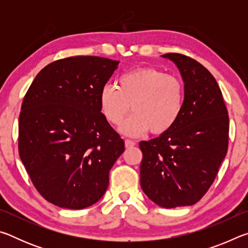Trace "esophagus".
I'll list each match as a JSON object with an SVG mask.
<instances>
[{"label":"esophagus","instance_id":"esophagus-1","mask_svg":"<svg viewBox=\"0 0 248 248\" xmlns=\"http://www.w3.org/2000/svg\"><path fill=\"white\" fill-rule=\"evenodd\" d=\"M124 145H125V148H132V146L136 145V142L132 141V140L125 139L124 140Z\"/></svg>","mask_w":248,"mask_h":248}]
</instances>
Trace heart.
I'll use <instances>...</instances> for the list:
<instances>
[{
  "instance_id": "b5f03b06",
  "label": "heart",
  "mask_w": 248,
  "mask_h": 248,
  "mask_svg": "<svg viewBox=\"0 0 248 248\" xmlns=\"http://www.w3.org/2000/svg\"><path fill=\"white\" fill-rule=\"evenodd\" d=\"M185 84L174 74L156 68L124 73L117 86L105 85L99 93L102 114L109 124L120 125L132 109L134 114L121 127L130 137L148 132L163 134L174 127L183 114Z\"/></svg>"
}]
</instances>
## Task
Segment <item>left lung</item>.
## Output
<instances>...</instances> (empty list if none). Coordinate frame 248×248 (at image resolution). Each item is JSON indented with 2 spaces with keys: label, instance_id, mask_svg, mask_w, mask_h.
Listing matches in <instances>:
<instances>
[{
  "label": "left lung",
  "instance_id": "1",
  "mask_svg": "<svg viewBox=\"0 0 248 248\" xmlns=\"http://www.w3.org/2000/svg\"><path fill=\"white\" fill-rule=\"evenodd\" d=\"M182 74L186 99L170 131L140 142L141 188L163 208L192 205L215 182L229 145V115L216 78L198 61L166 53Z\"/></svg>",
  "mask_w": 248,
  "mask_h": 248
}]
</instances>
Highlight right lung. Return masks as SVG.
I'll return each instance as SVG.
<instances>
[{
    "mask_svg": "<svg viewBox=\"0 0 248 248\" xmlns=\"http://www.w3.org/2000/svg\"><path fill=\"white\" fill-rule=\"evenodd\" d=\"M119 61L60 59L37 74L24 96L18 152L44 198L83 209L102 198L124 142L100 112L99 93Z\"/></svg>",
    "mask_w": 248,
    "mask_h": 248,
    "instance_id": "right-lung-1",
    "label": "right lung"
}]
</instances>
